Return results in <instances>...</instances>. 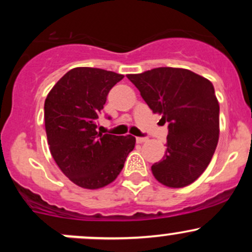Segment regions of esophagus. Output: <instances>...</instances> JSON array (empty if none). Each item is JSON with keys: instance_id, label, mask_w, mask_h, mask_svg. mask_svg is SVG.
I'll return each instance as SVG.
<instances>
[{"instance_id": "34e87169", "label": "esophagus", "mask_w": 252, "mask_h": 252, "mask_svg": "<svg viewBox=\"0 0 252 252\" xmlns=\"http://www.w3.org/2000/svg\"><path fill=\"white\" fill-rule=\"evenodd\" d=\"M147 141V138H136V142L138 144H142V142Z\"/></svg>"}]
</instances>
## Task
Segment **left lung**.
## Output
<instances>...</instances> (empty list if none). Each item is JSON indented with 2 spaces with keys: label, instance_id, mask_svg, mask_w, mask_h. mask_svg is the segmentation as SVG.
Masks as SVG:
<instances>
[{
  "label": "left lung",
  "instance_id": "left-lung-1",
  "mask_svg": "<svg viewBox=\"0 0 252 252\" xmlns=\"http://www.w3.org/2000/svg\"><path fill=\"white\" fill-rule=\"evenodd\" d=\"M126 77L152 112L168 122L166 154L152 164L154 177L169 188L194 183L210 164L220 138V105L212 83L172 67Z\"/></svg>",
  "mask_w": 252,
  "mask_h": 252
}]
</instances>
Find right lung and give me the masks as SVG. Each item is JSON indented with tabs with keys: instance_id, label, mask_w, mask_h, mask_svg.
<instances>
[{
	"instance_id": "obj_1",
	"label": "right lung",
	"mask_w": 252,
	"mask_h": 252,
	"mask_svg": "<svg viewBox=\"0 0 252 252\" xmlns=\"http://www.w3.org/2000/svg\"><path fill=\"white\" fill-rule=\"evenodd\" d=\"M123 78L98 68H73L55 84L45 100L51 155L63 174L84 189L111 184L135 146L134 136L96 130L108 93Z\"/></svg>"
}]
</instances>
